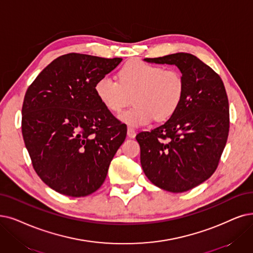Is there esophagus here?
Masks as SVG:
<instances>
[{"mask_svg":"<svg viewBox=\"0 0 253 253\" xmlns=\"http://www.w3.org/2000/svg\"><path fill=\"white\" fill-rule=\"evenodd\" d=\"M136 130L133 128V127H128L127 128V136L129 138H135L136 137Z\"/></svg>","mask_w":253,"mask_h":253,"instance_id":"obj_1","label":"esophagus"}]
</instances>
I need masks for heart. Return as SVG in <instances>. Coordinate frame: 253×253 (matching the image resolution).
<instances>
[{
  "label": "heart",
  "mask_w": 253,
  "mask_h": 253,
  "mask_svg": "<svg viewBox=\"0 0 253 253\" xmlns=\"http://www.w3.org/2000/svg\"><path fill=\"white\" fill-rule=\"evenodd\" d=\"M118 81L109 76L97 79L94 92L109 112L118 113L130 103L135 107L119 115L130 126H141L155 118L159 123L172 117L184 97L185 84L175 69H165L141 60H130L118 72Z\"/></svg>",
  "instance_id": "heart-1"
}]
</instances>
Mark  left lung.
I'll use <instances>...</instances> for the list:
<instances>
[{
    "instance_id": "obj_1",
    "label": "left lung",
    "mask_w": 253,
    "mask_h": 253,
    "mask_svg": "<svg viewBox=\"0 0 253 253\" xmlns=\"http://www.w3.org/2000/svg\"><path fill=\"white\" fill-rule=\"evenodd\" d=\"M147 62L173 64L184 79L183 100L164 125L136 136L145 175L180 193L204 183L218 167L229 132V106L220 76L194 55L176 53Z\"/></svg>"
}]
</instances>
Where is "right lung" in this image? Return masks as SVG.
<instances>
[{
	"label": "right lung",
	"mask_w": 253,
	"mask_h": 253,
	"mask_svg": "<svg viewBox=\"0 0 253 253\" xmlns=\"http://www.w3.org/2000/svg\"><path fill=\"white\" fill-rule=\"evenodd\" d=\"M123 61L70 53L50 62L25 94L22 133L38 176L72 197L93 193L126 137V126L100 104L94 84Z\"/></svg>",
	"instance_id": "add662e5"
}]
</instances>
